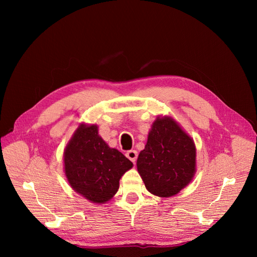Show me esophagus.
Instances as JSON below:
<instances>
[{
	"mask_svg": "<svg viewBox=\"0 0 257 257\" xmlns=\"http://www.w3.org/2000/svg\"><path fill=\"white\" fill-rule=\"evenodd\" d=\"M125 156H127V158H128L129 160H132L135 163L136 160H137L138 152L136 151V150H129V151H127V154H125Z\"/></svg>",
	"mask_w": 257,
	"mask_h": 257,
	"instance_id": "34e87169",
	"label": "esophagus"
}]
</instances>
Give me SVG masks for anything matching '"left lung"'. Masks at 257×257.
Instances as JSON below:
<instances>
[{
	"label": "left lung",
	"mask_w": 257,
	"mask_h": 257,
	"mask_svg": "<svg viewBox=\"0 0 257 257\" xmlns=\"http://www.w3.org/2000/svg\"><path fill=\"white\" fill-rule=\"evenodd\" d=\"M196 149L192 138L171 117H158L140 151L137 169L147 190L160 198L173 196L195 174Z\"/></svg>",
	"instance_id": "left-lung-1"
}]
</instances>
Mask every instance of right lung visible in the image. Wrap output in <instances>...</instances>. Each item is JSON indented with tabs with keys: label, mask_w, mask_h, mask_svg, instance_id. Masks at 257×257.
Here are the masks:
<instances>
[{
	"label": "right lung",
	"mask_w": 257,
	"mask_h": 257,
	"mask_svg": "<svg viewBox=\"0 0 257 257\" xmlns=\"http://www.w3.org/2000/svg\"><path fill=\"white\" fill-rule=\"evenodd\" d=\"M133 162L110 148L96 124L80 123L64 151V169L74 191L92 203H106L117 193L119 180Z\"/></svg>",
	"instance_id": "1"
}]
</instances>
